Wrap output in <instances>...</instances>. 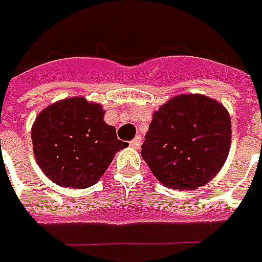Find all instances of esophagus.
Here are the masks:
<instances>
[{
  "instance_id": "esophagus-1",
  "label": "esophagus",
  "mask_w": 262,
  "mask_h": 262,
  "mask_svg": "<svg viewBox=\"0 0 262 262\" xmlns=\"http://www.w3.org/2000/svg\"><path fill=\"white\" fill-rule=\"evenodd\" d=\"M141 144H142V140H141L140 135H137L134 140L129 142V145L133 146V148H135V149H138V148L141 146Z\"/></svg>"
}]
</instances>
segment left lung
<instances>
[{"label":"left lung","instance_id":"obj_1","mask_svg":"<svg viewBox=\"0 0 262 262\" xmlns=\"http://www.w3.org/2000/svg\"><path fill=\"white\" fill-rule=\"evenodd\" d=\"M231 121L219 101L181 94L154 113L141 155L154 176L172 189H196L227 159Z\"/></svg>","mask_w":262,"mask_h":262}]
</instances>
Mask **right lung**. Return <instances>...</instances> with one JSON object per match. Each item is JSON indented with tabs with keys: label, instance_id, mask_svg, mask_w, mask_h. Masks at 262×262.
Here are the masks:
<instances>
[{
	"label": "right lung",
	"instance_id": "add662e5",
	"mask_svg": "<svg viewBox=\"0 0 262 262\" xmlns=\"http://www.w3.org/2000/svg\"><path fill=\"white\" fill-rule=\"evenodd\" d=\"M103 118L101 105L83 97L66 98L40 111L31 137L36 162L52 182L76 189L92 186L114 154L128 145Z\"/></svg>",
	"mask_w": 262,
	"mask_h": 262
}]
</instances>
